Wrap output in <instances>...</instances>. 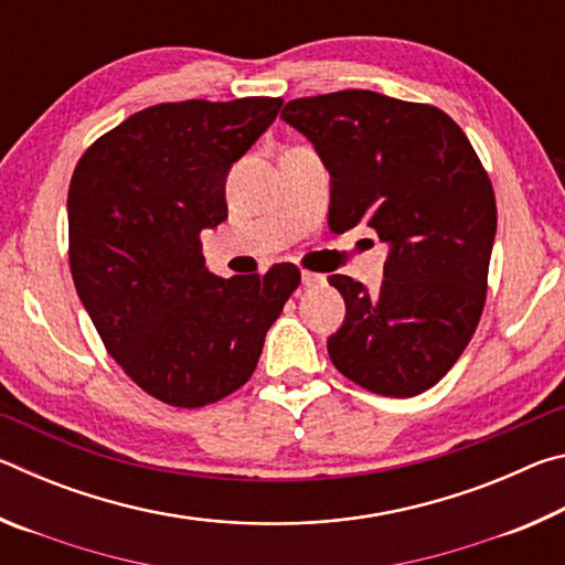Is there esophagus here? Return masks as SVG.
Wrapping results in <instances>:
<instances>
[{"label":"esophagus","instance_id":"34e87169","mask_svg":"<svg viewBox=\"0 0 565 565\" xmlns=\"http://www.w3.org/2000/svg\"><path fill=\"white\" fill-rule=\"evenodd\" d=\"M301 284L306 286V289H313V286H321V284H323V276L303 269V271H301Z\"/></svg>","mask_w":565,"mask_h":565}]
</instances>
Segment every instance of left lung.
<instances>
[{"mask_svg":"<svg viewBox=\"0 0 565 565\" xmlns=\"http://www.w3.org/2000/svg\"><path fill=\"white\" fill-rule=\"evenodd\" d=\"M281 119L311 141L331 177V232L359 222L388 246L369 294L333 274L347 319L329 356L353 384L406 398L438 384L471 341L495 238L491 179L446 111L379 92L294 99Z\"/></svg>","mask_w":565,"mask_h":565,"instance_id":"8db88e82","label":"left lung"}]
</instances>
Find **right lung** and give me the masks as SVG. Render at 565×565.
Listing matches in <instances>:
<instances>
[{
	"mask_svg": "<svg viewBox=\"0 0 565 565\" xmlns=\"http://www.w3.org/2000/svg\"><path fill=\"white\" fill-rule=\"evenodd\" d=\"M281 104H157L99 137L74 169L66 212L76 294L111 359L169 406L199 408L244 386L301 281L294 264L222 279L199 242L226 218L228 169Z\"/></svg>",
	"mask_w": 565,
	"mask_h": 565,
	"instance_id": "add662e5",
	"label": "right lung"
}]
</instances>
